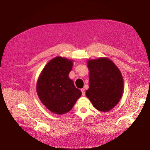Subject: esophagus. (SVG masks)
<instances>
[{
	"label": "esophagus",
	"instance_id": "obj_1",
	"mask_svg": "<svg viewBox=\"0 0 150 150\" xmlns=\"http://www.w3.org/2000/svg\"><path fill=\"white\" fill-rule=\"evenodd\" d=\"M81 92H82V95H83V96H85V94H86L84 89H81Z\"/></svg>",
	"mask_w": 150,
	"mask_h": 150
}]
</instances>
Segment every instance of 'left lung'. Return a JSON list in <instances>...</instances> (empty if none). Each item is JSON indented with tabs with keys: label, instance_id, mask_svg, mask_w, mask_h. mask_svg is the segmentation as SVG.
<instances>
[{
	"label": "left lung",
	"instance_id": "8db88e82",
	"mask_svg": "<svg viewBox=\"0 0 150 150\" xmlns=\"http://www.w3.org/2000/svg\"><path fill=\"white\" fill-rule=\"evenodd\" d=\"M89 89L86 95L98 110L106 112L118 103L123 92V78L110 59L100 57L89 60Z\"/></svg>",
	"mask_w": 150,
	"mask_h": 150
}]
</instances>
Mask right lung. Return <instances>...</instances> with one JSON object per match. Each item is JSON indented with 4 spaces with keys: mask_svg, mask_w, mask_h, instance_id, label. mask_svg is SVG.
Segmentation results:
<instances>
[{
    "mask_svg": "<svg viewBox=\"0 0 150 150\" xmlns=\"http://www.w3.org/2000/svg\"><path fill=\"white\" fill-rule=\"evenodd\" d=\"M72 64V60L56 57L45 66L38 78L36 89L40 100L56 114L69 112L82 94L68 76Z\"/></svg>",
    "mask_w": 150,
    "mask_h": 150,
    "instance_id": "add662e5",
    "label": "right lung"
}]
</instances>
